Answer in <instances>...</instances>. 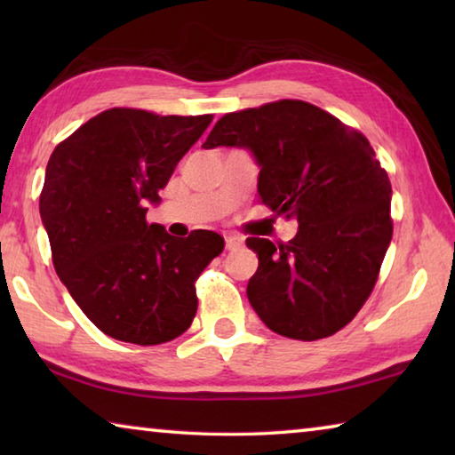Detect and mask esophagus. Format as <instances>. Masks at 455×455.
I'll list each match as a JSON object with an SVG mask.
<instances>
[{"mask_svg": "<svg viewBox=\"0 0 455 455\" xmlns=\"http://www.w3.org/2000/svg\"><path fill=\"white\" fill-rule=\"evenodd\" d=\"M225 244H227L228 251L241 249V246L244 244V238L238 236V235H227V236H225Z\"/></svg>", "mask_w": 455, "mask_h": 455, "instance_id": "esophagus-1", "label": "esophagus"}]
</instances>
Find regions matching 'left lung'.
Here are the masks:
<instances>
[{
	"label": "left lung",
	"instance_id": "1",
	"mask_svg": "<svg viewBox=\"0 0 455 455\" xmlns=\"http://www.w3.org/2000/svg\"><path fill=\"white\" fill-rule=\"evenodd\" d=\"M251 150L259 196L297 219L289 244L246 238L259 255L246 297L283 337L315 341L355 317L394 235L391 184L367 138L301 100L225 114L203 148Z\"/></svg>",
	"mask_w": 455,
	"mask_h": 455
}]
</instances>
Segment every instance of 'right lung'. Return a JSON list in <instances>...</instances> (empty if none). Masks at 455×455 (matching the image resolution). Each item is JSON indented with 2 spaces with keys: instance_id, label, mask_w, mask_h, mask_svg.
Segmentation results:
<instances>
[{
  "instance_id": "add662e5",
  "label": "right lung",
  "mask_w": 455,
  "mask_h": 455,
  "mask_svg": "<svg viewBox=\"0 0 455 455\" xmlns=\"http://www.w3.org/2000/svg\"><path fill=\"white\" fill-rule=\"evenodd\" d=\"M211 122V114L112 108L52 152L40 214L53 267L84 315L112 339L166 343L195 319V281L225 241L212 230L171 236L148 225L146 212Z\"/></svg>"
}]
</instances>
